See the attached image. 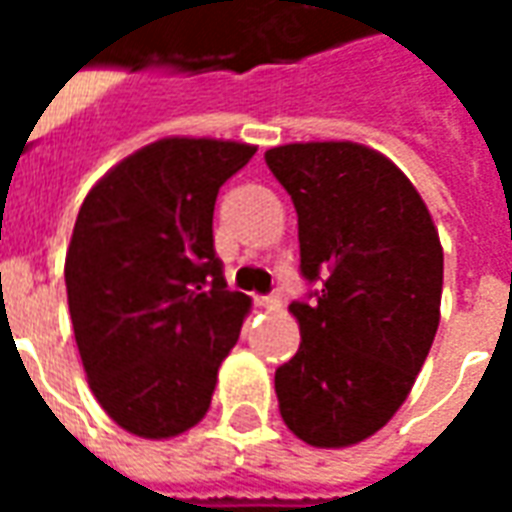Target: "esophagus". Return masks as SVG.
Wrapping results in <instances>:
<instances>
[{
    "mask_svg": "<svg viewBox=\"0 0 512 512\" xmlns=\"http://www.w3.org/2000/svg\"><path fill=\"white\" fill-rule=\"evenodd\" d=\"M255 304L260 310H279V307H282V299H279L277 293H268V296H257Z\"/></svg>",
    "mask_w": 512,
    "mask_h": 512,
    "instance_id": "34e87169",
    "label": "esophagus"
}]
</instances>
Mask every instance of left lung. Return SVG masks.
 <instances>
[{
    "label": "left lung",
    "instance_id": "left-lung-1",
    "mask_svg": "<svg viewBox=\"0 0 512 512\" xmlns=\"http://www.w3.org/2000/svg\"><path fill=\"white\" fill-rule=\"evenodd\" d=\"M266 164L299 213L301 345L277 367L279 414L312 447H351L395 417L439 329L441 252L428 205L356 142H296Z\"/></svg>",
    "mask_w": 512,
    "mask_h": 512
}]
</instances>
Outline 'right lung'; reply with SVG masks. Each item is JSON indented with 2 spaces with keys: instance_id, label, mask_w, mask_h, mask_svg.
I'll use <instances>...</instances> for the list:
<instances>
[{
  "instance_id": "right-lung-1",
  "label": "right lung",
  "mask_w": 512,
  "mask_h": 512,
  "mask_svg": "<svg viewBox=\"0 0 512 512\" xmlns=\"http://www.w3.org/2000/svg\"><path fill=\"white\" fill-rule=\"evenodd\" d=\"M255 145L167 136L84 197L65 255L73 334L95 400L142 439H172L211 406L249 296L227 290L213 205Z\"/></svg>"
}]
</instances>
